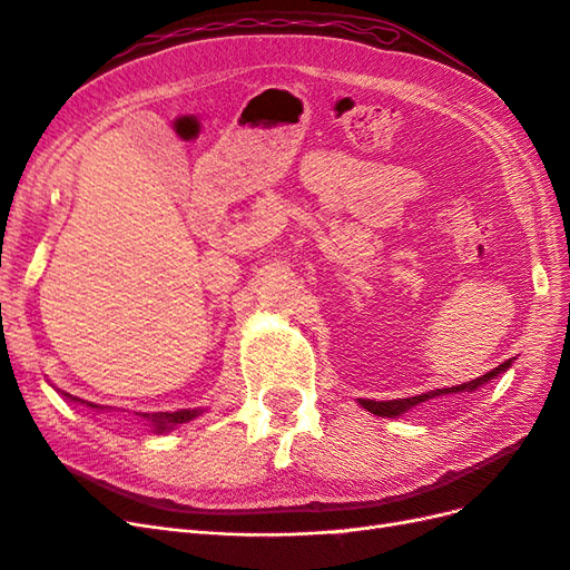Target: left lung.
<instances>
[{"label": "left lung", "instance_id": "left-lung-1", "mask_svg": "<svg viewBox=\"0 0 570 570\" xmlns=\"http://www.w3.org/2000/svg\"><path fill=\"white\" fill-rule=\"evenodd\" d=\"M511 368V358L504 361L502 366H497L494 371L485 373L475 377V381H469L463 385H454V387H442V390H430V392H423V394H416V396H404V400H390V402H375V400H356L358 406H364L366 411L375 413V416H383V419H396V416H404L406 411L421 406L423 402L428 400H435V396H444V394H459V392H475L478 387L492 383L494 377H499L502 373H507Z\"/></svg>", "mask_w": 570, "mask_h": 570}]
</instances>
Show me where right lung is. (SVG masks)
Wrapping results in <instances>:
<instances>
[{
  "mask_svg": "<svg viewBox=\"0 0 570 570\" xmlns=\"http://www.w3.org/2000/svg\"><path fill=\"white\" fill-rule=\"evenodd\" d=\"M63 400L73 402V404H80L85 409H90L95 413H101V411H109V406H99V404H92V402H85V400H78V396H71L68 392H61L57 390ZM204 409H180V411H157V413H137L140 416V421H145V425L151 428L154 435H164V433H170V430L183 425V423H189L195 421L197 416H202Z\"/></svg>",
  "mask_w": 570,
  "mask_h": 570,
  "instance_id": "right-lung-1",
  "label": "right lung"
}]
</instances>
